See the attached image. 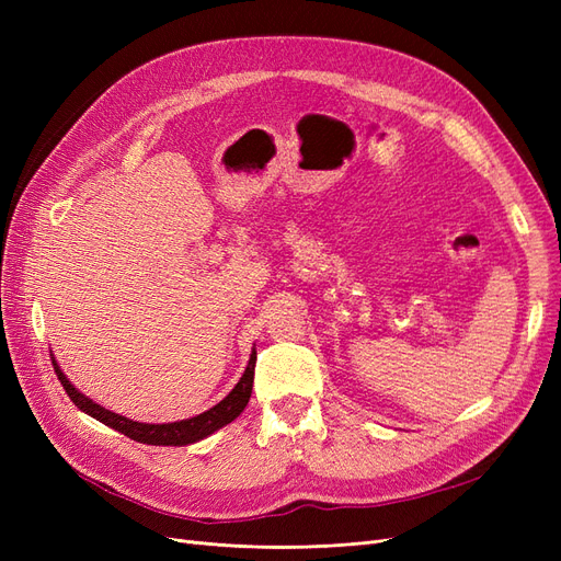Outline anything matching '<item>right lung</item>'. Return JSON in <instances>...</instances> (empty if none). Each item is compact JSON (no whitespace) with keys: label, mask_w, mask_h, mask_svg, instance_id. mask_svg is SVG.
I'll list each match as a JSON object with an SVG mask.
<instances>
[{"label":"right lung","mask_w":561,"mask_h":561,"mask_svg":"<svg viewBox=\"0 0 561 561\" xmlns=\"http://www.w3.org/2000/svg\"><path fill=\"white\" fill-rule=\"evenodd\" d=\"M254 360H257V353L252 351L250 363L243 371L241 381L233 386V390L222 402H217L215 407H210L208 412H203L194 419H184V421H175V423H138V421H130L126 416H118V414L105 410V407L95 404L83 393H79V390L70 381H67V377L58 369L56 360H54V369L58 375V381L65 388V393L70 396V400L79 407L81 412H87L89 416L98 419L100 423H105V426L124 433L126 437L135 439V443L159 445V447H184V445L198 443V439L208 437L210 433L227 426V423H231L245 410V404L252 393V381H254Z\"/></svg>","instance_id":"1"}]
</instances>
